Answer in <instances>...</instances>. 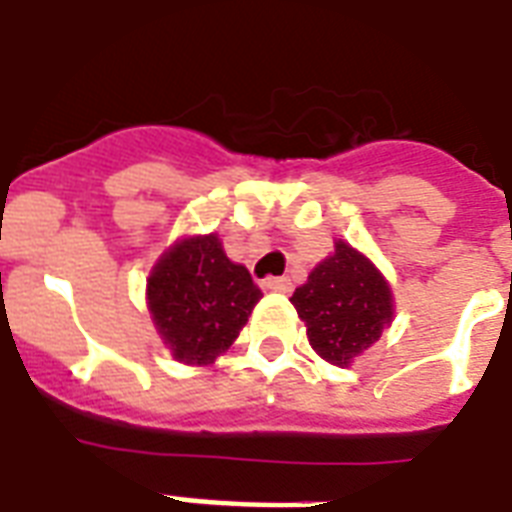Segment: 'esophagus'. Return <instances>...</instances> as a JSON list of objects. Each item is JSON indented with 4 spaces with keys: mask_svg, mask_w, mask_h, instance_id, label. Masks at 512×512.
I'll use <instances>...</instances> for the list:
<instances>
[{
    "mask_svg": "<svg viewBox=\"0 0 512 512\" xmlns=\"http://www.w3.org/2000/svg\"><path fill=\"white\" fill-rule=\"evenodd\" d=\"M265 287L271 289V292H289V289H292V281L284 279V276H281V279H265Z\"/></svg>",
    "mask_w": 512,
    "mask_h": 512,
    "instance_id": "34e87169",
    "label": "esophagus"
}]
</instances>
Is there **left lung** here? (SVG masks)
<instances>
[{"label":"left lung","mask_w":512,"mask_h":512,"mask_svg":"<svg viewBox=\"0 0 512 512\" xmlns=\"http://www.w3.org/2000/svg\"><path fill=\"white\" fill-rule=\"evenodd\" d=\"M292 305L305 321L308 340L324 361L348 366L380 340L393 319V292L369 257L345 241L321 260Z\"/></svg>","instance_id":"left-lung-1"}]
</instances>
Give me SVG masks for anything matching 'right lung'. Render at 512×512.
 <instances>
[{
    "mask_svg": "<svg viewBox=\"0 0 512 512\" xmlns=\"http://www.w3.org/2000/svg\"><path fill=\"white\" fill-rule=\"evenodd\" d=\"M148 311L180 364H215L263 297L244 265L231 263L217 233L180 239L148 276Z\"/></svg>",
    "mask_w": 512,
    "mask_h": 512,
    "instance_id": "add662e5",
    "label": "right lung"
}]
</instances>
